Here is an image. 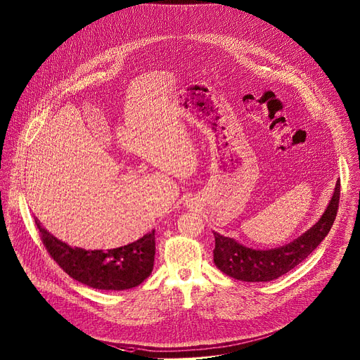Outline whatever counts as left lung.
Instances as JSON below:
<instances>
[{"label":"left lung","instance_id":"obj_1","mask_svg":"<svg viewBox=\"0 0 360 360\" xmlns=\"http://www.w3.org/2000/svg\"><path fill=\"white\" fill-rule=\"evenodd\" d=\"M341 184L337 181L334 195L321 218L293 242L270 250H256L235 239L214 232V263L224 274L246 281L267 283L276 280L302 263L327 236L338 212Z\"/></svg>","mask_w":360,"mask_h":360}]
</instances>
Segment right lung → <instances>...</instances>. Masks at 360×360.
<instances>
[{"label":"right lung","mask_w":360,"mask_h":360,"mask_svg":"<svg viewBox=\"0 0 360 360\" xmlns=\"http://www.w3.org/2000/svg\"><path fill=\"white\" fill-rule=\"evenodd\" d=\"M41 240L56 263L73 280L101 290L138 287L151 274L155 255L154 229L129 245L110 250L71 248L34 219Z\"/></svg>","instance_id":"1"}]
</instances>
